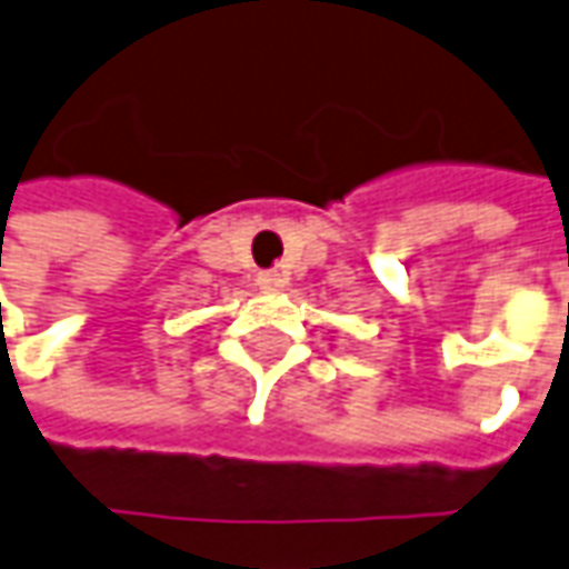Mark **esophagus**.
I'll return each mask as SVG.
<instances>
[{
    "label": "esophagus",
    "instance_id": "1",
    "mask_svg": "<svg viewBox=\"0 0 569 569\" xmlns=\"http://www.w3.org/2000/svg\"><path fill=\"white\" fill-rule=\"evenodd\" d=\"M257 284H259V291L276 293L284 288V276H281V272H259Z\"/></svg>",
    "mask_w": 569,
    "mask_h": 569
}]
</instances>
